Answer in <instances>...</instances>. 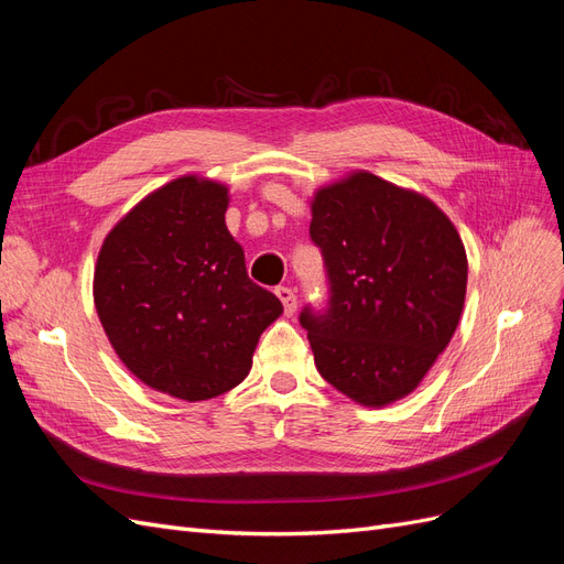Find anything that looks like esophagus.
Listing matches in <instances>:
<instances>
[{"instance_id":"34e87169","label":"esophagus","mask_w":564,"mask_h":564,"mask_svg":"<svg viewBox=\"0 0 564 564\" xmlns=\"http://www.w3.org/2000/svg\"><path fill=\"white\" fill-rule=\"evenodd\" d=\"M278 299L282 301V305H284V313L286 315H294L296 313V294H294V289H289V286H278Z\"/></svg>"}]
</instances>
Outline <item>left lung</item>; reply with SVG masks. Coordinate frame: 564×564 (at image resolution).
Listing matches in <instances>:
<instances>
[{"label":"left lung","instance_id":"1","mask_svg":"<svg viewBox=\"0 0 564 564\" xmlns=\"http://www.w3.org/2000/svg\"><path fill=\"white\" fill-rule=\"evenodd\" d=\"M311 214L332 282L329 313H301L317 371L362 406L412 395L464 313L458 230L433 199L365 169L317 187Z\"/></svg>","mask_w":564,"mask_h":564}]
</instances>
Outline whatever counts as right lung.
I'll return each mask as SVG.
<instances>
[{"instance_id":"1","label":"right lung","mask_w":564,"mask_h":564,"mask_svg":"<svg viewBox=\"0 0 564 564\" xmlns=\"http://www.w3.org/2000/svg\"><path fill=\"white\" fill-rule=\"evenodd\" d=\"M230 187L202 174L160 185L117 220L94 268V305L122 365L183 402L247 379L261 334L282 315L247 275L226 226Z\"/></svg>"}]
</instances>
